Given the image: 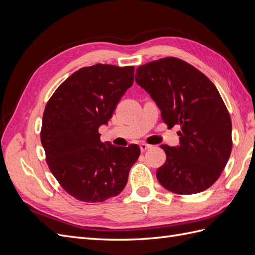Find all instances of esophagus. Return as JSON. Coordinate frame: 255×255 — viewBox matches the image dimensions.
<instances>
[{
  "label": "esophagus",
  "mask_w": 255,
  "mask_h": 255,
  "mask_svg": "<svg viewBox=\"0 0 255 255\" xmlns=\"http://www.w3.org/2000/svg\"><path fill=\"white\" fill-rule=\"evenodd\" d=\"M149 148H151V145H150V144H148V143H144V142L140 143V150H141L142 152H144L145 150H148Z\"/></svg>",
  "instance_id": "1"
}]
</instances>
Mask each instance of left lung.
<instances>
[{
    "label": "left lung",
    "mask_w": 255,
    "mask_h": 255,
    "mask_svg": "<svg viewBox=\"0 0 255 255\" xmlns=\"http://www.w3.org/2000/svg\"><path fill=\"white\" fill-rule=\"evenodd\" d=\"M136 82L156 103L169 128L181 127L180 144H160L161 186L177 195L198 194L219 179L232 151V121L212 81L180 58L164 57L136 69Z\"/></svg>",
    "instance_id": "obj_1"
}]
</instances>
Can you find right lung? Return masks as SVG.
Instances as JSON below:
<instances>
[{
  "label": "right lung",
  "mask_w": 255,
  "mask_h": 255,
  "mask_svg": "<svg viewBox=\"0 0 255 255\" xmlns=\"http://www.w3.org/2000/svg\"><path fill=\"white\" fill-rule=\"evenodd\" d=\"M134 70L106 64L81 68L45 105L40 132L45 159L60 186L76 200L96 203L118 196L140 155L137 144L104 143L99 133L133 85Z\"/></svg>",
  "instance_id": "add662e5"
}]
</instances>
